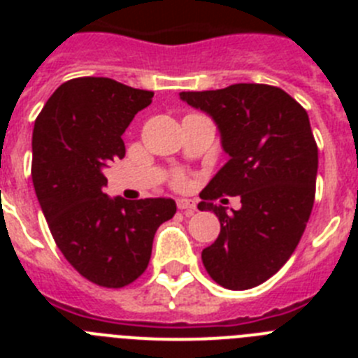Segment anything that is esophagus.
I'll list each match as a JSON object with an SVG mask.
<instances>
[{"instance_id": "esophagus-1", "label": "esophagus", "mask_w": 358, "mask_h": 358, "mask_svg": "<svg viewBox=\"0 0 358 358\" xmlns=\"http://www.w3.org/2000/svg\"><path fill=\"white\" fill-rule=\"evenodd\" d=\"M177 208L181 211H185V215H194L197 211V206L192 199H177Z\"/></svg>"}]
</instances>
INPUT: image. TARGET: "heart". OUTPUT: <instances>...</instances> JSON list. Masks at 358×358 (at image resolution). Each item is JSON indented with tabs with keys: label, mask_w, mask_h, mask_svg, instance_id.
<instances>
[{
	"label": "heart",
	"mask_w": 358,
	"mask_h": 358,
	"mask_svg": "<svg viewBox=\"0 0 358 358\" xmlns=\"http://www.w3.org/2000/svg\"><path fill=\"white\" fill-rule=\"evenodd\" d=\"M173 182H176V186H185L186 185V177L182 176V173H177L176 179H173Z\"/></svg>",
	"instance_id": "1"
}]
</instances>
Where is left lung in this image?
I'll use <instances>...</instances> for the list:
<instances>
[{
  "mask_svg": "<svg viewBox=\"0 0 358 358\" xmlns=\"http://www.w3.org/2000/svg\"><path fill=\"white\" fill-rule=\"evenodd\" d=\"M181 100L213 118L229 161L202 189L201 211L220 220L218 238L202 251L211 280L248 290L276 274L292 256L315 197L317 145L306 110L267 84L182 91ZM241 195L227 214L214 201Z\"/></svg>",
  "mask_w": 358,
  "mask_h": 358,
  "instance_id": "8db88e82",
  "label": "left lung"
}]
</instances>
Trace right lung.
Segmentation results:
<instances>
[{
    "label": "right lung",
    "mask_w": 358,
    "mask_h": 358,
    "mask_svg": "<svg viewBox=\"0 0 358 358\" xmlns=\"http://www.w3.org/2000/svg\"><path fill=\"white\" fill-rule=\"evenodd\" d=\"M152 91L106 77L64 82L44 103L31 136V181L57 248L85 280L122 289L141 276L172 199H110L103 170L125 156L122 134Z\"/></svg>",
    "instance_id": "add662e5"
}]
</instances>
